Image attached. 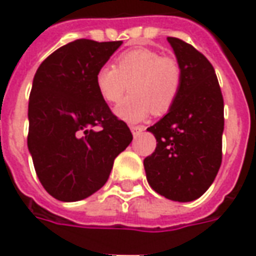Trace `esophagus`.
I'll return each instance as SVG.
<instances>
[{"label":"esophagus","mask_w":256,"mask_h":256,"mask_svg":"<svg viewBox=\"0 0 256 256\" xmlns=\"http://www.w3.org/2000/svg\"><path fill=\"white\" fill-rule=\"evenodd\" d=\"M130 130H132V133H133L134 137H138L140 134L144 132L145 128L144 126H132V128H130Z\"/></svg>","instance_id":"obj_1"}]
</instances>
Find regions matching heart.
Here are the masks:
<instances>
[{"label": "heart", "mask_w": 256, "mask_h": 256, "mask_svg": "<svg viewBox=\"0 0 256 256\" xmlns=\"http://www.w3.org/2000/svg\"><path fill=\"white\" fill-rule=\"evenodd\" d=\"M130 82L132 94L114 108V114L123 122L137 123L152 111L162 115L172 108L181 89L182 71L176 58L138 48L122 53L115 67L102 66L96 72L97 93L108 104L116 102Z\"/></svg>", "instance_id": "b5f03b06"}]
</instances>
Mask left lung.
<instances>
[{"label":"left lung","instance_id":"obj_1","mask_svg":"<svg viewBox=\"0 0 256 256\" xmlns=\"http://www.w3.org/2000/svg\"><path fill=\"white\" fill-rule=\"evenodd\" d=\"M182 71L172 108L146 130L156 150L144 159L150 188L174 202H192L214 182L222 162L224 98L214 67L192 45L167 38Z\"/></svg>","mask_w":256,"mask_h":256}]
</instances>
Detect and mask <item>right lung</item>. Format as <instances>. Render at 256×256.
<instances>
[{"label":"right lung","mask_w":256,"mask_h":256,"mask_svg":"<svg viewBox=\"0 0 256 256\" xmlns=\"http://www.w3.org/2000/svg\"><path fill=\"white\" fill-rule=\"evenodd\" d=\"M122 44L70 42L34 75L27 146L42 186L60 202H78L102 188L115 158L133 140L94 84L97 70ZM94 126H102L100 132Z\"/></svg>","instance_id":"add662e5"}]
</instances>
